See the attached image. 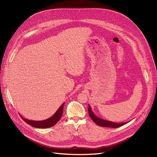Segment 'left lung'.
<instances>
[{
	"instance_id": "8db88e82",
	"label": "left lung",
	"mask_w": 157,
	"mask_h": 157,
	"mask_svg": "<svg viewBox=\"0 0 157 157\" xmlns=\"http://www.w3.org/2000/svg\"><path fill=\"white\" fill-rule=\"evenodd\" d=\"M88 112H89V114L91 118L92 119V120L98 126H104V127H110V128H118L119 126H121L127 123H117L115 122H112L110 121H107L105 120V119H101L100 117H97L92 111V109L90 107V105H89V109H88Z\"/></svg>"
}]
</instances>
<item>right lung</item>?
Masks as SVG:
<instances>
[{
  "instance_id": "add662e5",
  "label": "right lung",
  "mask_w": 157,
  "mask_h": 157,
  "mask_svg": "<svg viewBox=\"0 0 157 157\" xmlns=\"http://www.w3.org/2000/svg\"><path fill=\"white\" fill-rule=\"evenodd\" d=\"M64 104L63 103L61 107L58 109V110L56 111V113L50 117V118L45 119V120L43 121H33V120H29V119H26L21 117V116L20 114L21 117L22 118L23 120L26 122L29 125H31L33 127L35 128H50L52 126H54L58 121L59 119H61L62 115H63V107H64Z\"/></svg>"
}]
</instances>
